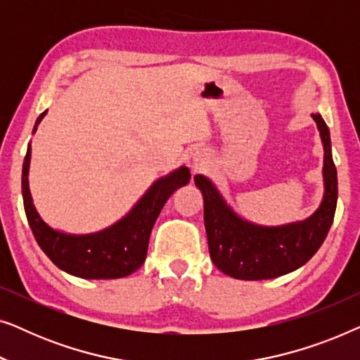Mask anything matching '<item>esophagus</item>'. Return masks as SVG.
Instances as JSON below:
<instances>
[{
  "mask_svg": "<svg viewBox=\"0 0 360 360\" xmlns=\"http://www.w3.org/2000/svg\"><path fill=\"white\" fill-rule=\"evenodd\" d=\"M195 162H198V157H195Z\"/></svg>",
  "mask_w": 360,
  "mask_h": 360,
  "instance_id": "34e87169",
  "label": "esophagus"
}]
</instances>
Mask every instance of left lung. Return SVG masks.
Returning <instances> with one entry per match:
<instances>
[{"mask_svg": "<svg viewBox=\"0 0 360 360\" xmlns=\"http://www.w3.org/2000/svg\"><path fill=\"white\" fill-rule=\"evenodd\" d=\"M324 147V196L319 208L304 221L283 226H260L236 213L213 181L195 175L205 203V228L210 257L221 272L239 280H267L302 267L321 248L331 228L338 203V172L331 137L321 115H311Z\"/></svg>", "mask_w": 360, "mask_h": 360, "instance_id": "1", "label": "left lung"}]
</instances>
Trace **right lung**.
<instances>
[{
    "label": "right lung",
    "mask_w": 360,
    "mask_h": 360,
    "mask_svg": "<svg viewBox=\"0 0 360 360\" xmlns=\"http://www.w3.org/2000/svg\"><path fill=\"white\" fill-rule=\"evenodd\" d=\"M47 111L37 117L34 131ZM31 144L22 164L24 210L34 238L49 259L63 272L80 278H122L144 264L150 231L165 201L176 188L190 181V170L180 167L152 184L129 213L110 228L91 234H67L53 229L39 216L29 191Z\"/></svg>",
    "instance_id": "obj_1"
}]
</instances>
